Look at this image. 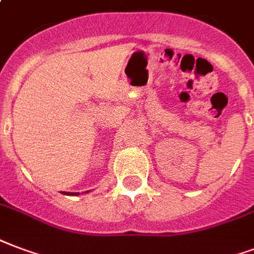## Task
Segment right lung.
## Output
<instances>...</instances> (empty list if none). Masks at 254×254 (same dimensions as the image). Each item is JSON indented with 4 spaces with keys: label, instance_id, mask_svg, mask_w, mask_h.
I'll use <instances>...</instances> for the list:
<instances>
[{
    "label": "right lung",
    "instance_id": "1",
    "mask_svg": "<svg viewBox=\"0 0 254 254\" xmlns=\"http://www.w3.org/2000/svg\"><path fill=\"white\" fill-rule=\"evenodd\" d=\"M88 192V191H85ZM63 194H65V195H79L80 192H68V191H63Z\"/></svg>",
    "mask_w": 254,
    "mask_h": 254
}]
</instances>
